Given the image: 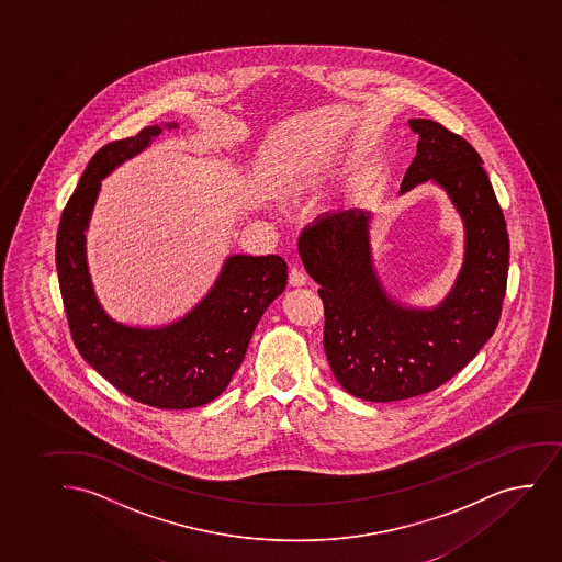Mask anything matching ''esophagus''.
Wrapping results in <instances>:
<instances>
[{"label": "esophagus", "instance_id": "1", "mask_svg": "<svg viewBox=\"0 0 562 562\" xmlns=\"http://www.w3.org/2000/svg\"><path fill=\"white\" fill-rule=\"evenodd\" d=\"M305 281H307V276H305L304 271L300 270V268H291V273H289V283L292 284V286H302V284H305Z\"/></svg>", "mask_w": 562, "mask_h": 562}]
</instances>
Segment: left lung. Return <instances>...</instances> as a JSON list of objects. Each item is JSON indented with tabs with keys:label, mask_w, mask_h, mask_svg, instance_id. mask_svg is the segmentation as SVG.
<instances>
[{
	"label": "left lung",
	"mask_w": 562,
	"mask_h": 562,
	"mask_svg": "<svg viewBox=\"0 0 562 562\" xmlns=\"http://www.w3.org/2000/svg\"><path fill=\"white\" fill-rule=\"evenodd\" d=\"M408 127L418 149L400 194L431 181L463 223V262L439 304L419 307L387 291L374 266L371 210L323 213L297 244L321 284L329 368L350 395L373 403L427 394L458 374L495 334L508 279V231L482 157L440 123Z\"/></svg>",
	"instance_id": "8db88e82"
}]
</instances>
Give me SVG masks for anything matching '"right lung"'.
<instances>
[{
  "label": "right lung",
  "instance_id": "add662e5",
  "mask_svg": "<svg viewBox=\"0 0 562 562\" xmlns=\"http://www.w3.org/2000/svg\"><path fill=\"white\" fill-rule=\"evenodd\" d=\"M180 123L149 125L138 135L106 144L91 157L67 202L56 239V268L65 313L78 352L91 368L130 395L157 408H193L225 392L241 366L252 331L286 286L278 255L225 258L212 289L183 316L161 326L116 321L99 302L91 281L86 233L101 183L123 162L148 149Z\"/></svg>",
  "mask_w": 562,
  "mask_h": 562
}]
</instances>
